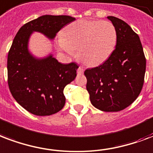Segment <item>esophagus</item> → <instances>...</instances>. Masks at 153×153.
Wrapping results in <instances>:
<instances>
[{"mask_svg": "<svg viewBox=\"0 0 153 153\" xmlns=\"http://www.w3.org/2000/svg\"><path fill=\"white\" fill-rule=\"evenodd\" d=\"M77 72H78V74H83L84 70H83V68H82V66H79V68H78V71H77Z\"/></svg>", "mask_w": 153, "mask_h": 153, "instance_id": "obj_1", "label": "esophagus"}]
</instances>
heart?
<instances>
[{
  "instance_id": "1",
  "label": "heart",
  "mask_w": 153,
  "mask_h": 153,
  "mask_svg": "<svg viewBox=\"0 0 153 153\" xmlns=\"http://www.w3.org/2000/svg\"><path fill=\"white\" fill-rule=\"evenodd\" d=\"M117 34L115 26L106 21L80 19L70 23L57 39L62 51L78 57L87 66H97L108 59L115 49Z\"/></svg>"
}]
</instances>
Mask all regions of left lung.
Wrapping results in <instances>:
<instances>
[{"mask_svg": "<svg viewBox=\"0 0 153 153\" xmlns=\"http://www.w3.org/2000/svg\"><path fill=\"white\" fill-rule=\"evenodd\" d=\"M117 34L115 49L102 65L87 69V90L91 104L107 112L120 111L131 105L141 91L146 70L138 34L125 22L108 17Z\"/></svg>", "mask_w": 153, "mask_h": 153, "instance_id": "8db88e82", "label": "left lung"}]
</instances>
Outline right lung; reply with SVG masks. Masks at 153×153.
I'll use <instances>...</instances> for the list:
<instances>
[{
	"label": "right lung",
	"mask_w": 153,
	"mask_h": 153,
	"mask_svg": "<svg viewBox=\"0 0 153 153\" xmlns=\"http://www.w3.org/2000/svg\"><path fill=\"white\" fill-rule=\"evenodd\" d=\"M74 20L66 15H43L20 28L13 41L7 61L9 90L22 108L33 115H51L62 109L64 87L75 79L79 66L60 63L52 53L36 57L29 50L30 37L38 32L53 40L64 25Z\"/></svg>",
	"instance_id": "add662e5"
}]
</instances>
